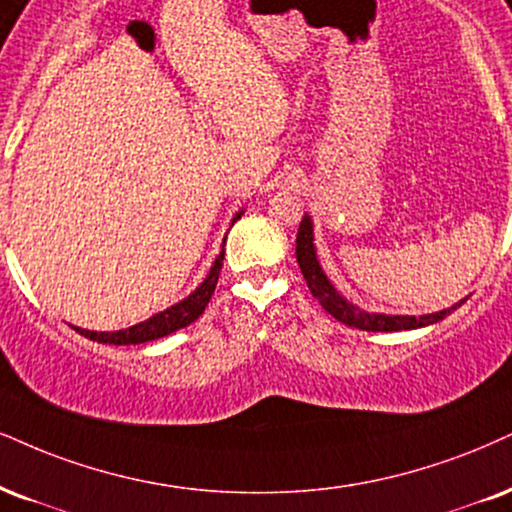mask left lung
Segmentation results:
<instances>
[{"instance_id":"left-lung-1","label":"left lung","mask_w":512,"mask_h":512,"mask_svg":"<svg viewBox=\"0 0 512 512\" xmlns=\"http://www.w3.org/2000/svg\"><path fill=\"white\" fill-rule=\"evenodd\" d=\"M296 261H299L301 273H304V280L308 289L315 299L320 301V306L325 308L327 313L334 315L339 323L358 327V330L368 332H401V330H418V327H427L444 320L446 315H451L456 308H460L468 301L460 299L458 304H453L444 311L437 313H425V315H389V313H368L356 304H351L349 299H344L342 294L337 292V287L332 285L330 277L325 275L323 266L318 261V249L313 244V220L311 216H304L299 225V235H296Z\"/></svg>"}]
</instances>
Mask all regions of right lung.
Masks as SVG:
<instances>
[{"instance_id": "obj_1", "label": "right lung", "mask_w": 512, "mask_h": 512, "mask_svg": "<svg viewBox=\"0 0 512 512\" xmlns=\"http://www.w3.org/2000/svg\"><path fill=\"white\" fill-rule=\"evenodd\" d=\"M242 213L244 211L235 213L232 225L242 218ZM223 246H225V239H223ZM223 256H225V249L216 256V261H213V266H211V270H208V275L204 277V282H201V285L194 289L192 294L185 296V299L178 301V304L166 308V311L151 315V318L144 320V323H137V325L125 327V330H116V332H94V330H82V327H73V330L80 332L82 337L92 339V342L116 344V346L144 344V342H151V339H161V337H166V334H173L175 330H182V327L194 323V320L204 313L208 301H211V294L216 292L220 268H223Z\"/></svg>"}]
</instances>
